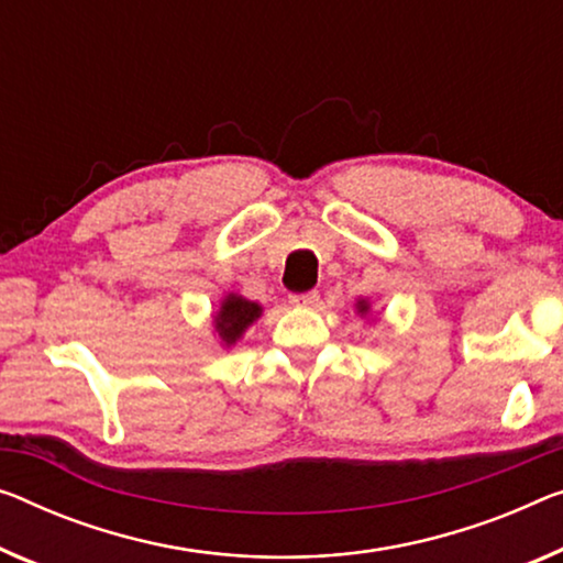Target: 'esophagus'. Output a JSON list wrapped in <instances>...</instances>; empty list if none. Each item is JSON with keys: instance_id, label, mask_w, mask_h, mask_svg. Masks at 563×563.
<instances>
[{"instance_id": "1", "label": "esophagus", "mask_w": 563, "mask_h": 563, "mask_svg": "<svg viewBox=\"0 0 563 563\" xmlns=\"http://www.w3.org/2000/svg\"><path fill=\"white\" fill-rule=\"evenodd\" d=\"M290 303L298 308H318V303H321V296H318V290L298 292V296H290Z\"/></svg>"}]
</instances>
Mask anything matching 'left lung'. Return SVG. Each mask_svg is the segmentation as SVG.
Returning <instances> with one entry per match:
<instances>
[{"mask_svg":"<svg viewBox=\"0 0 563 563\" xmlns=\"http://www.w3.org/2000/svg\"><path fill=\"white\" fill-rule=\"evenodd\" d=\"M356 313L362 316V318H366L368 313H372V303H368L366 298H358V300H356Z\"/></svg>","mask_w":563,"mask_h":563,"instance_id":"8db88e82","label":"left lung"}]
</instances>
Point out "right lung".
Segmentation results:
<instances>
[{"label": "right lung", "mask_w": 563, "mask_h": 563, "mask_svg": "<svg viewBox=\"0 0 563 563\" xmlns=\"http://www.w3.org/2000/svg\"><path fill=\"white\" fill-rule=\"evenodd\" d=\"M260 316H263V306L255 303V300H247L245 296H240V292H228V296L220 300L217 313L212 316V329L217 333V341H220L224 349L234 346Z\"/></svg>", "instance_id": "right-lung-1"}]
</instances>
